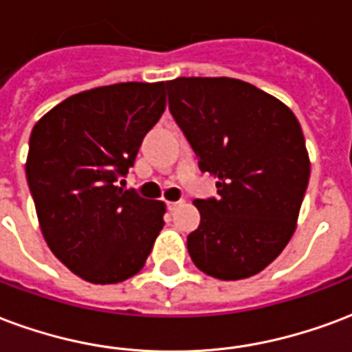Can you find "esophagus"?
Masks as SVG:
<instances>
[{"instance_id":"esophagus-1","label":"esophagus","mask_w":352,"mask_h":352,"mask_svg":"<svg viewBox=\"0 0 352 352\" xmlns=\"http://www.w3.org/2000/svg\"><path fill=\"white\" fill-rule=\"evenodd\" d=\"M181 205H183V201H168V209L171 210V212H173V210L179 209Z\"/></svg>"}]
</instances>
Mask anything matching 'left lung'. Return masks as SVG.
Wrapping results in <instances>:
<instances>
[{"label":"left lung","mask_w":352,"mask_h":352,"mask_svg":"<svg viewBox=\"0 0 352 352\" xmlns=\"http://www.w3.org/2000/svg\"><path fill=\"white\" fill-rule=\"evenodd\" d=\"M169 111L218 179L216 197L196 199L201 222L186 241L197 269L218 280L261 272L295 233L309 181L300 123L269 93L235 78L166 82Z\"/></svg>","instance_id":"8db88e82"}]
</instances>
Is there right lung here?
Listing matches in <instances>:
<instances>
[{"mask_svg":"<svg viewBox=\"0 0 352 352\" xmlns=\"http://www.w3.org/2000/svg\"><path fill=\"white\" fill-rule=\"evenodd\" d=\"M164 89L126 82L83 91L31 130L25 177L44 241L85 282L138 274L164 228L162 201L119 186L166 110Z\"/></svg>","mask_w":352,"mask_h":352,"instance_id":"right-lung-1","label":"right lung"}]
</instances>
